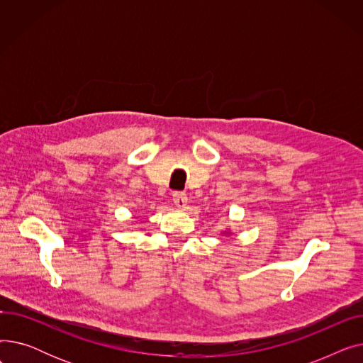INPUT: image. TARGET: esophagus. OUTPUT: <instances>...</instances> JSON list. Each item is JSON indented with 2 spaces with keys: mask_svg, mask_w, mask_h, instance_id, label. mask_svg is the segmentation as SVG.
Masks as SVG:
<instances>
[{
  "mask_svg": "<svg viewBox=\"0 0 363 363\" xmlns=\"http://www.w3.org/2000/svg\"><path fill=\"white\" fill-rule=\"evenodd\" d=\"M174 203L177 204L178 208H184L186 206V203H188L186 194L185 193H179V191L174 193Z\"/></svg>",
  "mask_w": 363,
  "mask_h": 363,
  "instance_id": "obj_1",
  "label": "esophagus"
}]
</instances>
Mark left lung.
<instances>
[{"instance_id": "obj_1", "label": "left lung", "mask_w": 363, "mask_h": 363, "mask_svg": "<svg viewBox=\"0 0 363 363\" xmlns=\"http://www.w3.org/2000/svg\"><path fill=\"white\" fill-rule=\"evenodd\" d=\"M223 234H230V231H225V233H223Z\"/></svg>"}]
</instances>
